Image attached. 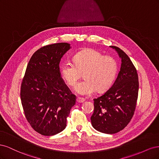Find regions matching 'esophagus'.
<instances>
[{
	"mask_svg": "<svg viewBox=\"0 0 159 159\" xmlns=\"http://www.w3.org/2000/svg\"><path fill=\"white\" fill-rule=\"evenodd\" d=\"M85 99L83 98H80V97H78L76 98V102L77 103H83L84 102Z\"/></svg>",
	"mask_w": 159,
	"mask_h": 159,
	"instance_id": "esophagus-1",
	"label": "esophagus"
}]
</instances>
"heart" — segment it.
Listing matches in <instances>:
<instances>
[{
	"mask_svg": "<svg viewBox=\"0 0 159 159\" xmlns=\"http://www.w3.org/2000/svg\"><path fill=\"white\" fill-rule=\"evenodd\" d=\"M119 71V64L114 57L104 56L100 52L88 49L74 56V62L65 61L60 66V74L66 84L74 86L84 73L85 79L76 84L77 93L89 95L98 89L107 91L113 84Z\"/></svg>",
	"mask_w": 159,
	"mask_h": 159,
	"instance_id": "1",
	"label": "heart"
}]
</instances>
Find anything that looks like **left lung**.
<instances>
[{
  "mask_svg": "<svg viewBox=\"0 0 159 159\" xmlns=\"http://www.w3.org/2000/svg\"><path fill=\"white\" fill-rule=\"evenodd\" d=\"M121 57V70L114 84L99 97L93 99L94 112L91 117L97 131L114 134L125 127L135 111L139 93L137 71L129 56L119 48L110 46Z\"/></svg>",
  "mask_w": 159,
  "mask_h": 159,
  "instance_id": "8db88e82",
  "label": "left lung"
}]
</instances>
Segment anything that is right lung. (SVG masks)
I'll list each match as a JSON object with an SVG mask.
<instances>
[{
	"mask_svg": "<svg viewBox=\"0 0 159 159\" xmlns=\"http://www.w3.org/2000/svg\"><path fill=\"white\" fill-rule=\"evenodd\" d=\"M70 48L66 42L46 45L34 53L20 87L25 117L35 131L54 135L66 128L76 97L62 79L60 62Z\"/></svg>",
	"mask_w": 159,
	"mask_h": 159,
	"instance_id": "add662e5",
	"label": "right lung"
}]
</instances>
